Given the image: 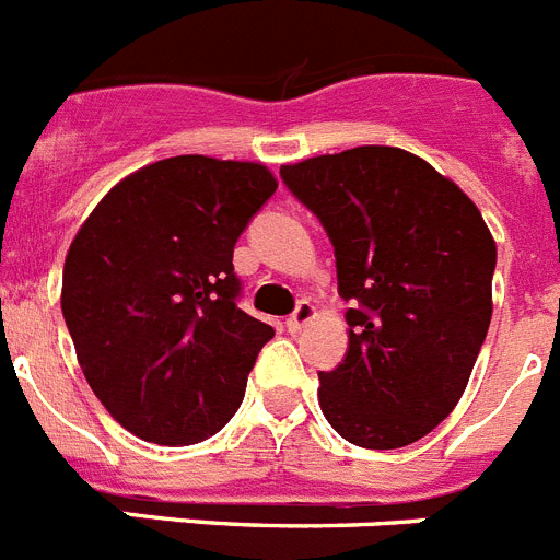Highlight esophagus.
<instances>
[{
    "instance_id": "obj_1",
    "label": "esophagus",
    "mask_w": 560,
    "mask_h": 560,
    "mask_svg": "<svg viewBox=\"0 0 560 560\" xmlns=\"http://www.w3.org/2000/svg\"><path fill=\"white\" fill-rule=\"evenodd\" d=\"M316 316V308H314V303H308V300H303V303L296 305L294 308V314L289 316V319H285V328L291 330V334H296V330H303L305 325L311 323V319H314Z\"/></svg>"
}]
</instances>
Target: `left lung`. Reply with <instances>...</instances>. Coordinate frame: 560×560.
I'll use <instances>...</instances> for the list:
<instances>
[{
  "label": "left lung",
  "instance_id": "1",
  "mask_svg": "<svg viewBox=\"0 0 560 560\" xmlns=\"http://www.w3.org/2000/svg\"><path fill=\"white\" fill-rule=\"evenodd\" d=\"M336 252L348 355L319 407L361 448L409 446L463 398L493 314L497 241L448 176L404 148L359 145L280 167Z\"/></svg>",
  "mask_w": 560,
  "mask_h": 560
}]
</instances>
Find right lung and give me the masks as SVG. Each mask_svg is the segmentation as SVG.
<instances>
[{"label":"right lung","instance_id":"add662e5","mask_svg":"<svg viewBox=\"0 0 560 560\" xmlns=\"http://www.w3.org/2000/svg\"><path fill=\"white\" fill-rule=\"evenodd\" d=\"M275 190L260 162L171 156L117 182L72 237L61 311L78 364L137 438L190 446L241 407L275 328L237 308L232 249Z\"/></svg>","mask_w":560,"mask_h":560}]
</instances>
